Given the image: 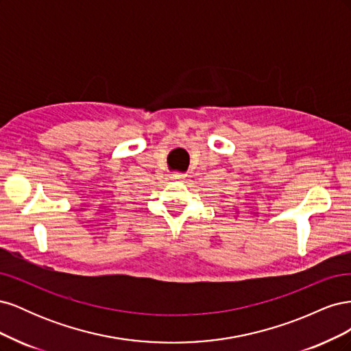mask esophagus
Wrapping results in <instances>:
<instances>
[{"label": "esophagus", "instance_id": "esophagus-1", "mask_svg": "<svg viewBox=\"0 0 351 351\" xmlns=\"http://www.w3.org/2000/svg\"><path fill=\"white\" fill-rule=\"evenodd\" d=\"M171 178H173V180H177V182H183V180L186 178V174H182V173H174V174H171Z\"/></svg>", "mask_w": 351, "mask_h": 351}]
</instances>
